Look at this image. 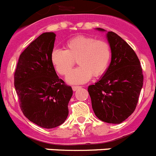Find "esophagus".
I'll use <instances>...</instances> for the list:
<instances>
[{
    "mask_svg": "<svg viewBox=\"0 0 156 156\" xmlns=\"http://www.w3.org/2000/svg\"><path fill=\"white\" fill-rule=\"evenodd\" d=\"M80 87H80V86H73V91H76V90H78Z\"/></svg>",
    "mask_w": 156,
    "mask_h": 156,
    "instance_id": "34e87169",
    "label": "esophagus"
}]
</instances>
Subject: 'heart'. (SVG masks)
Wrapping results in <instances>:
<instances>
[{
    "label": "heart",
    "mask_w": 156,
    "mask_h": 156,
    "mask_svg": "<svg viewBox=\"0 0 156 156\" xmlns=\"http://www.w3.org/2000/svg\"><path fill=\"white\" fill-rule=\"evenodd\" d=\"M111 58L112 49L107 41L90 36H79L67 42L65 50H53L51 62L60 75L67 76L77 60L80 67L67 77V81L69 83H83L92 76H102L108 67Z\"/></svg>",
    "instance_id": "1"
}]
</instances>
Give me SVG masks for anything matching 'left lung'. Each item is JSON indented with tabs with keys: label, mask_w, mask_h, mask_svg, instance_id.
Segmentation results:
<instances>
[{
	"label": "left lung",
	"mask_w": 156,
	"mask_h": 156,
	"mask_svg": "<svg viewBox=\"0 0 156 156\" xmlns=\"http://www.w3.org/2000/svg\"><path fill=\"white\" fill-rule=\"evenodd\" d=\"M107 37L112 61L104 76L88 86L87 91L99 119L120 123L132 115L138 104L144 83L143 69L136 53L124 40L113 32H108Z\"/></svg>",
	"instance_id": "left-lung-1"
}]
</instances>
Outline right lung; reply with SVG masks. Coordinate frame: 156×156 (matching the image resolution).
Wrapping results in <instances>:
<instances>
[{"mask_svg":"<svg viewBox=\"0 0 156 156\" xmlns=\"http://www.w3.org/2000/svg\"><path fill=\"white\" fill-rule=\"evenodd\" d=\"M56 34L44 33L20 55L14 72V86L23 114L44 128L62 124L69 115L71 86L56 75L51 62Z\"/></svg>","mask_w":156,"mask_h":156,"instance_id":"obj_1","label":"right lung"}]
</instances>
